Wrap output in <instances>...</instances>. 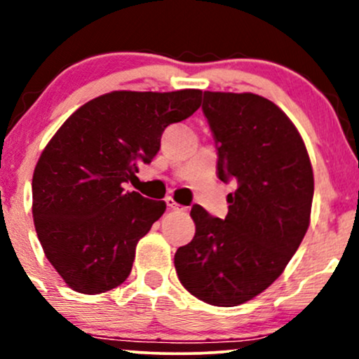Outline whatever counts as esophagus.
Returning a JSON list of instances; mask_svg holds the SVG:
<instances>
[{
	"label": "esophagus",
	"mask_w": 359,
	"mask_h": 359,
	"mask_svg": "<svg viewBox=\"0 0 359 359\" xmlns=\"http://www.w3.org/2000/svg\"><path fill=\"white\" fill-rule=\"evenodd\" d=\"M165 203H167L168 208L172 209V211H185V208H184V205L177 204V201L174 199V197H167V199H165Z\"/></svg>",
	"instance_id": "1"
}]
</instances>
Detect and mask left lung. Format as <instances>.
Here are the masks:
<instances>
[{
	"label": "left lung",
	"instance_id": "obj_1",
	"mask_svg": "<svg viewBox=\"0 0 359 359\" xmlns=\"http://www.w3.org/2000/svg\"><path fill=\"white\" fill-rule=\"evenodd\" d=\"M203 111L217 177L238 187L224 219L194 205L196 234L174 263L194 297L233 307L269 288L297 251L311 222L314 174L297 128L266 97L204 90Z\"/></svg>",
	"mask_w": 359,
	"mask_h": 359
}]
</instances>
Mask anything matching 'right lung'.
<instances>
[{
    "label": "right lung",
    "mask_w": 359,
    "mask_h": 359,
    "mask_svg": "<svg viewBox=\"0 0 359 359\" xmlns=\"http://www.w3.org/2000/svg\"><path fill=\"white\" fill-rule=\"evenodd\" d=\"M201 94L113 90L81 106L47 143L32 211L45 257L72 290L96 295L128 278L137 243L167 205L123 184L154 160L168 125L199 109Z\"/></svg>",
    "instance_id": "1"
}]
</instances>
